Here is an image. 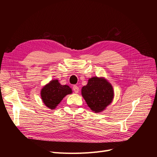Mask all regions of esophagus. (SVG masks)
Listing matches in <instances>:
<instances>
[{
  "label": "esophagus",
  "instance_id": "esophagus-1",
  "mask_svg": "<svg viewBox=\"0 0 157 157\" xmlns=\"http://www.w3.org/2000/svg\"><path fill=\"white\" fill-rule=\"evenodd\" d=\"M73 91L75 92V93H78V91H79V88L77 86H76V85H75V86H73Z\"/></svg>",
  "mask_w": 157,
  "mask_h": 157
}]
</instances>
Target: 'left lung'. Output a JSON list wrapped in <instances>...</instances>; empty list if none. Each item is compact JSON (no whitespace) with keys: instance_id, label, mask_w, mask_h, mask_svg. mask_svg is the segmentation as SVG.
Listing matches in <instances>:
<instances>
[{"instance_id":"obj_1","label":"left lung","mask_w":157,"mask_h":157,"mask_svg":"<svg viewBox=\"0 0 157 157\" xmlns=\"http://www.w3.org/2000/svg\"><path fill=\"white\" fill-rule=\"evenodd\" d=\"M88 106L94 113H101L112 103L114 90L112 85L104 77L90 78L88 84L81 90Z\"/></svg>"}]
</instances>
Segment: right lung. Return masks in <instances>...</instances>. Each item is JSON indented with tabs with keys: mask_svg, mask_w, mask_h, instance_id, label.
<instances>
[{
	"mask_svg": "<svg viewBox=\"0 0 157 157\" xmlns=\"http://www.w3.org/2000/svg\"><path fill=\"white\" fill-rule=\"evenodd\" d=\"M73 91L67 85H61L58 79L52 80L42 87L40 97L42 102L50 109H55L67 95Z\"/></svg>",
	"mask_w": 157,
	"mask_h": 157,
	"instance_id": "1",
	"label": "right lung"
}]
</instances>
